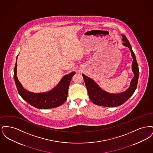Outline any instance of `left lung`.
<instances>
[{"label":"left lung","instance_id":"1","mask_svg":"<svg viewBox=\"0 0 153 153\" xmlns=\"http://www.w3.org/2000/svg\"><path fill=\"white\" fill-rule=\"evenodd\" d=\"M124 46L128 47L133 58L132 69L134 73V76L131 80V84L125 92L118 94H111L102 90L92 79L82 74L83 79L87 89L88 93L90 100L94 104L103 107H114L123 104L126 102L133 94L137 87L139 78L138 65L134 53L132 51L131 46L127 37L122 35Z\"/></svg>","mask_w":153,"mask_h":153}]
</instances>
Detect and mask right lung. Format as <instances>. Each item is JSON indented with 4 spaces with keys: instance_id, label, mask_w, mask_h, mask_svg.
I'll return each instance as SVG.
<instances>
[{
    "instance_id": "1",
    "label": "right lung",
    "mask_w": 153,
    "mask_h": 153,
    "mask_svg": "<svg viewBox=\"0 0 153 153\" xmlns=\"http://www.w3.org/2000/svg\"><path fill=\"white\" fill-rule=\"evenodd\" d=\"M16 65L17 62L16 61L14 70L15 84L19 94L26 102L39 109L55 108L61 105L65 102L68 97L69 84L73 75L75 74L74 72L65 76L58 85L51 91L46 93L34 94L25 89L18 80L16 76Z\"/></svg>"
}]
</instances>
